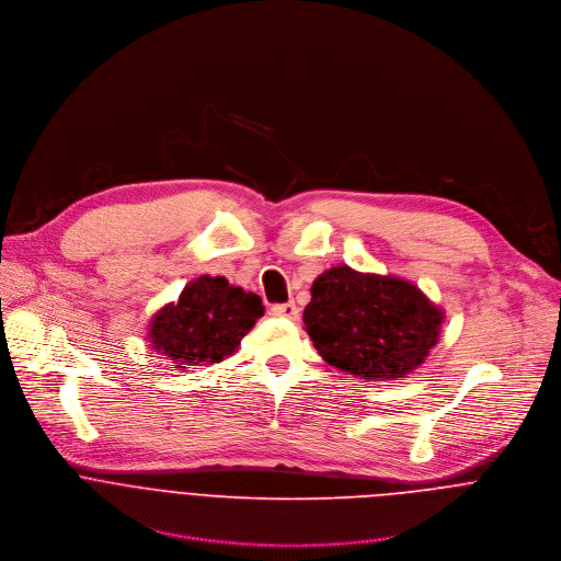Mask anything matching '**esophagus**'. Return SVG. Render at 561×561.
<instances>
[{
	"label": "esophagus",
	"mask_w": 561,
	"mask_h": 561,
	"mask_svg": "<svg viewBox=\"0 0 561 561\" xmlns=\"http://www.w3.org/2000/svg\"><path fill=\"white\" fill-rule=\"evenodd\" d=\"M272 313L289 318V320H296L298 318V307H296V302H280V305L272 307Z\"/></svg>",
	"instance_id": "34e87169"
}]
</instances>
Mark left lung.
Returning <instances> with one entry per match:
<instances>
[{
  "instance_id": "1",
  "label": "left lung",
  "mask_w": 561,
  "mask_h": 561,
  "mask_svg": "<svg viewBox=\"0 0 561 561\" xmlns=\"http://www.w3.org/2000/svg\"><path fill=\"white\" fill-rule=\"evenodd\" d=\"M316 351L362 379H399L423 364L443 313L408 280L331 267L302 313Z\"/></svg>"
}]
</instances>
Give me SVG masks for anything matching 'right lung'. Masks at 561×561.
Instances as JSON below:
<instances>
[{"label":"right lung","mask_w":561,"mask_h":561,"mask_svg":"<svg viewBox=\"0 0 561 561\" xmlns=\"http://www.w3.org/2000/svg\"><path fill=\"white\" fill-rule=\"evenodd\" d=\"M263 311L256 294L232 287L224 276H199L175 305L153 318L151 342L178 368L219 362L241 344Z\"/></svg>","instance_id":"right-lung-1"}]
</instances>
